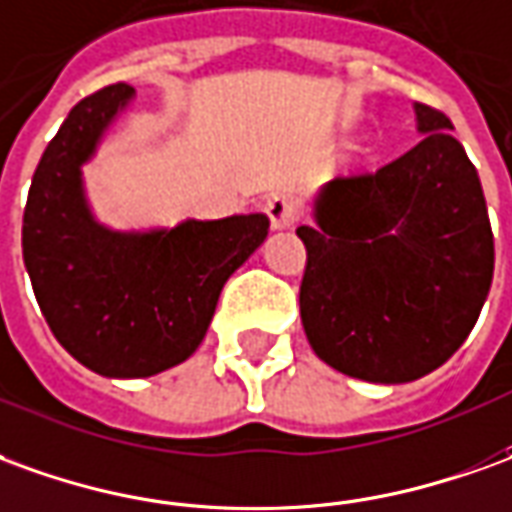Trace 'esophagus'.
<instances>
[{"label":"esophagus","mask_w":512,"mask_h":512,"mask_svg":"<svg viewBox=\"0 0 512 512\" xmlns=\"http://www.w3.org/2000/svg\"><path fill=\"white\" fill-rule=\"evenodd\" d=\"M266 213L274 230H288L299 219V205L288 194H274L266 199Z\"/></svg>","instance_id":"obj_1"}]
</instances>
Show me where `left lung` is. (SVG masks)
Masks as SVG:
<instances>
[{"label":"left lung","mask_w":512,"mask_h":512,"mask_svg":"<svg viewBox=\"0 0 512 512\" xmlns=\"http://www.w3.org/2000/svg\"><path fill=\"white\" fill-rule=\"evenodd\" d=\"M410 152L330 180L316 227H299V288L313 352L341 374L399 385L430 374L474 330L493 280V232L480 177L452 121L413 105Z\"/></svg>","instance_id":"8db88e82"}]
</instances>
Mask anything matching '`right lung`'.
I'll return each mask as SVG.
<instances>
[{
	"mask_svg": "<svg viewBox=\"0 0 512 512\" xmlns=\"http://www.w3.org/2000/svg\"><path fill=\"white\" fill-rule=\"evenodd\" d=\"M135 96L107 85L71 107L32 174L24 266L49 330L102 377H152L194 355L238 266L266 241L263 213L119 232L85 199L82 163Z\"/></svg>",
	"mask_w": 512,
	"mask_h": 512,
	"instance_id": "obj_1",
	"label": "right lung"
}]
</instances>
